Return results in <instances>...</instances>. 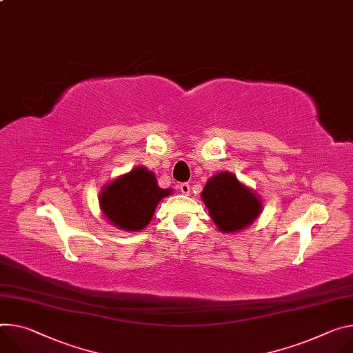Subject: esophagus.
I'll return each mask as SVG.
<instances>
[{"mask_svg":"<svg viewBox=\"0 0 353 353\" xmlns=\"http://www.w3.org/2000/svg\"><path fill=\"white\" fill-rule=\"evenodd\" d=\"M179 188H180V191H181L183 194H188L190 193V184L188 183H181L179 185Z\"/></svg>","mask_w":353,"mask_h":353,"instance_id":"1","label":"esophagus"}]
</instances>
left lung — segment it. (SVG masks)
Segmentation results:
<instances>
[{
	"instance_id": "8db88e82",
	"label": "left lung",
	"mask_w": 353,
	"mask_h": 353,
	"mask_svg": "<svg viewBox=\"0 0 353 353\" xmlns=\"http://www.w3.org/2000/svg\"><path fill=\"white\" fill-rule=\"evenodd\" d=\"M201 199L218 230L228 234L250 225L262 211L259 197L228 172L211 177L203 190Z\"/></svg>"
}]
</instances>
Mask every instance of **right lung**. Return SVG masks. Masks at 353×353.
I'll return each mask as SVG.
<instances>
[{
    "mask_svg": "<svg viewBox=\"0 0 353 353\" xmlns=\"http://www.w3.org/2000/svg\"><path fill=\"white\" fill-rule=\"evenodd\" d=\"M170 194V188H160L154 174L139 166L108 184L100 194V205L118 228L139 231L152 219L159 201Z\"/></svg>",
    "mask_w": 353,
    "mask_h": 353,
    "instance_id": "obj_1",
    "label": "right lung"
}]
</instances>
